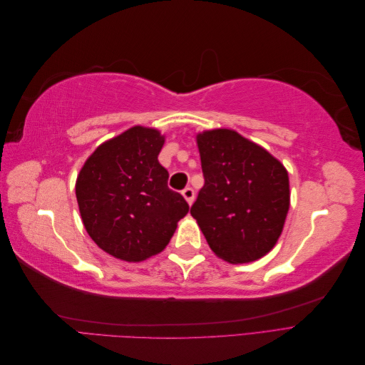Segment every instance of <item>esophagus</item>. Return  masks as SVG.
I'll list each match as a JSON object with an SVG mask.
<instances>
[{"instance_id": "esophagus-1", "label": "esophagus", "mask_w": 365, "mask_h": 365, "mask_svg": "<svg viewBox=\"0 0 365 365\" xmlns=\"http://www.w3.org/2000/svg\"><path fill=\"white\" fill-rule=\"evenodd\" d=\"M182 196L185 197V201L189 202V205H192V202L195 200V192H193L192 187H185V189L182 190Z\"/></svg>"}]
</instances>
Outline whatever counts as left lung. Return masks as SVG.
<instances>
[{
	"instance_id": "1",
	"label": "left lung",
	"mask_w": 365,
	"mask_h": 365,
	"mask_svg": "<svg viewBox=\"0 0 365 365\" xmlns=\"http://www.w3.org/2000/svg\"><path fill=\"white\" fill-rule=\"evenodd\" d=\"M204 187L192 216L217 257L254 262L269 252L289 210V178L268 150L231 129L197 134Z\"/></svg>"
}]
</instances>
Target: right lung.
<instances>
[{
  "label": "right lung",
  "mask_w": 365,
  "mask_h": 365,
  "mask_svg": "<svg viewBox=\"0 0 365 365\" xmlns=\"http://www.w3.org/2000/svg\"><path fill=\"white\" fill-rule=\"evenodd\" d=\"M160 130L134 126L105 141L76 181V197L88 235L111 256L141 262L169 244L189 213L184 197L168 187L158 161Z\"/></svg>",
  "instance_id": "1"
}]
</instances>
